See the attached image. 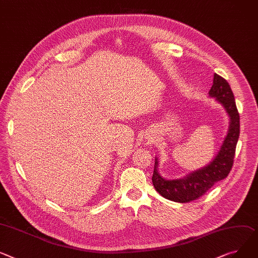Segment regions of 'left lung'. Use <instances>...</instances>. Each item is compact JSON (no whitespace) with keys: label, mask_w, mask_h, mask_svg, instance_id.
Returning <instances> with one entry per match:
<instances>
[{"label":"left lung","mask_w":258,"mask_h":258,"mask_svg":"<svg viewBox=\"0 0 258 258\" xmlns=\"http://www.w3.org/2000/svg\"><path fill=\"white\" fill-rule=\"evenodd\" d=\"M225 108L229 118V130L215 159L199 170L193 171L183 178L168 180L163 178L158 171V159L154 162L152 183L157 192L164 198L175 202H190L207 193L218 181L228 176L233 165L236 143L239 136V114L235 99L228 82L214 75L213 86L209 92Z\"/></svg>","instance_id":"obj_1"}]
</instances>
